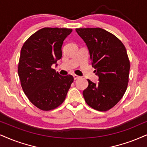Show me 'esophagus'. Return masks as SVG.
I'll use <instances>...</instances> for the list:
<instances>
[{"label":"esophagus","instance_id":"1","mask_svg":"<svg viewBox=\"0 0 147 147\" xmlns=\"http://www.w3.org/2000/svg\"><path fill=\"white\" fill-rule=\"evenodd\" d=\"M73 76H74V80H77V79H78L79 78H80V76H77V75H76V74H74Z\"/></svg>","mask_w":147,"mask_h":147}]
</instances>
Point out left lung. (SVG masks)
Returning <instances> with one entry per match:
<instances>
[{
	"label": "left lung",
	"mask_w": 147,
	"mask_h": 147,
	"mask_svg": "<svg viewBox=\"0 0 147 147\" xmlns=\"http://www.w3.org/2000/svg\"><path fill=\"white\" fill-rule=\"evenodd\" d=\"M76 30L86 43L94 72L99 76L97 84L87 80L88 86L83 91L85 101L98 111L109 110L127 88L130 62L125 47L115 35L101 28Z\"/></svg>",
	"instance_id": "left-lung-1"
}]
</instances>
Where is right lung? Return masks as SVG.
<instances>
[{"label":"right lung","mask_w":147,"mask_h":147,"mask_svg":"<svg viewBox=\"0 0 147 147\" xmlns=\"http://www.w3.org/2000/svg\"><path fill=\"white\" fill-rule=\"evenodd\" d=\"M71 32V28H41L21 49L18 71L22 88L30 102L41 110L62 104L74 81L71 75L63 76L51 67L62 57L63 41Z\"/></svg>","instance_id":"add662e5"}]
</instances>
